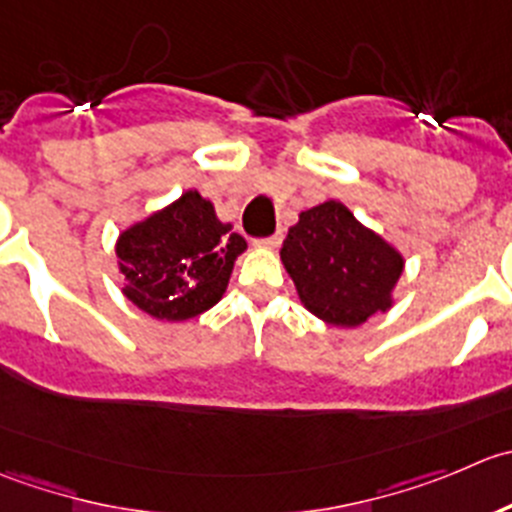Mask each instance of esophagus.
<instances>
[{
	"mask_svg": "<svg viewBox=\"0 0 512 512\" xmlns=\"http://www.w3.org/2000/svg\"><path fill=\"white\" fill-rule=\"evenodd\" d=\"M281 231H278V234H273V236H266V239H256L254 241V246H258V249H276L278 244H281Z\"/></svg>",
	"mask_w": 512,
	"mask_h": 512,
	"instance_id": "esophagus-1",
	"label": "esophagus"
}]
</instances>
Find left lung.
<instances>
[{
	"instance_id": "1",
	"label": "left lung",
	"mask_w": 512,
	"mask_h": 512,
	"mask_svg": "<svg viewBox=\"0 0 512 512\" xmlns=\"http://www.w3.org/2000/svg\"><path fill=\"white\" fill-rule=\"evenodd\" d=\"M281 263L303 306L341 328L363 326L393 308L406 268L391 241L333 199L298 214L281 246Z\"/></svg>"
}]
</instances>
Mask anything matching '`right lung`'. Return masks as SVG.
<instances>
[{"label": "right lung", "instance_id": "add662e5", "mask_svg": "<svg viewBox=\"0 0 512 512\" xmlns=\"http://www.w3.org/2000/svg\"><path fill=\"white\" fill-rule=\"evenodd\" d=\"M196 189L126 226L114 244L121 293L156 321H189L221 301L244 236Z\"/></svg>", "mask_w": 512, "mask_h": 512}]
</instances>
